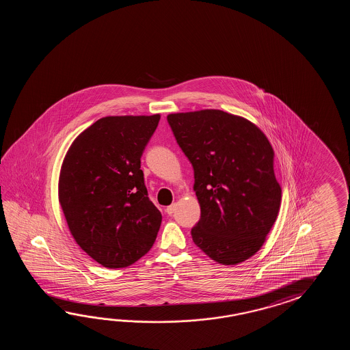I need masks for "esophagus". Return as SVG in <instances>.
<instances>
[{
  "label": "esophagus",
  "instance_id": "obj_1",
  "mask_svg": "<svg viewBox=\"0 0 350 350\" xmlns=\"http://www.w3.org/2000/svg\"><path fill=\"white\" fill-rule=\"evenodd\" d=\"M175 210H176V204H172L170 206H167V208H166L165 211H166L169 215H172V214L175 213Z\"/></svg>",
  "mask_w": 350,
  "mask_h": 350
}]
</instances>
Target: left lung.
Returning <instances> with one entry per match:
<instances>
[{
    "mask_svg": "<svg viewBox=\"0 0 350 350\" xmlns=\"http://www.w3.org/2000/svg\"><path fill=\"white\" fill-rule=\"evenodd\" d=\"M167 122L193 165L201 210L193 243L224 265L249 259L264 244L282 200L267 136L221 110L170 113Z\"/></svg>",
    "mask_w": 350,
    "mask_h": 350,
    "instance_id": "8db88e82",
    "label": "left lung"
}]
</instances>
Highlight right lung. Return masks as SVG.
<instances>
[{"label": "right lung", "instance_id": "add662e5", "mask_svg": "<svg viewBox=\"0 0 350 350\" xmlns=\"http://www.w3.org/2000/svg\"><path fill=\"white\" fill-rule=\"evenodd\" d=\"M160 115L107 116L79 135L61 167L59 200L83 252L125 268L149 252L161 225L144 181V150Z\"/></svg>", "mask_w": 350, "mask_h": 350}]
</instances>
